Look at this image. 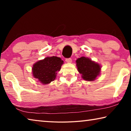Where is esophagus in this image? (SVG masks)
<instances>
[{
  "instance_id": "34e87169",
  "label": "esophagus",
  "mask_w": 131,
  "mask_h": 131,
  "mask_svg": "<svg viewBox=\"0 0 131 131\" xmlns=\"http://www.w3.org/2000/svg\"><path fill=\"white\" fill-rule=\"evenodd\" d=\"M65 61L66 62L68 63H71L72 62V59L70 58H66L65 59Z\"/></svg>"
}]
</instances>
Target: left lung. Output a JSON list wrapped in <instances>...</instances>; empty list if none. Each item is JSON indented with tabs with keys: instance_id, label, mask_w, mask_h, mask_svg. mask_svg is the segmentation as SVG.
I'll return each instance as SVG.
<instances>
[{
	"instance_id": "8db88e82",
	"label": "left lung",
	"mask_w": 131,
	"mask_h": 131,
	"mask_svg": "<svg viewBox=\"0 0 131 131\" xmlns=\"http://www.w3.org/2000/svg\"><path fill=\"white\" fill-rule=\"evenodd\" d=\"M76 65L82 77L87 81H93L100 73L101 66L88 58L82 57L76 60Z\"/></svg>"
}]
</instances>
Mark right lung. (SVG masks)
Listing matches in <instances>:
<instances>
[{
	"instance_id": "1",
	"label": "right lung",
	"mask_w": 131,
	"mask_h": 131,
	"mask_svg": "<svg viewBox=\"0 0 131 131\" xmlns=\"http://www.w3.org/2000/svg\"><path fill=\"white\" fill-rule=\"evenodd\" d=\"M63 62L60 58L57 57L46 58L34 64L32 68L33 76L41 83L49 84L55 80Z\"/></svg>"
}]
</instances>
